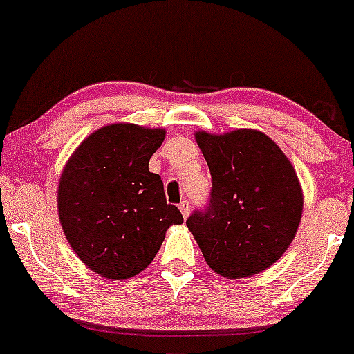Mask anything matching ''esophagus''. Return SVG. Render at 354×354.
I'll use <instances>...</instances> for the list:
<instances>
[{
    "mask_svg": "<svg viewBox=\"0 0 354 354\" xmlns=\"http://www.w3.org/2000/svg\"><path fill=\"white\" fill-rule=\"evenodd\" d=\"M190 209H192L190 202H188V200H181V202H180V210H181V214H183L185 219H187V217L190 216Z\"/></svg>",
    "mask_w": 354,
    "mask_h": 354,
    "instance_id": "1",
    "label": "esophagus"
}]
</instances>
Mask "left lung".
<instances>
[{
  "instance_id": "left-lung-1",
  "label": "left lung",
  "mask_w": 354,
  "mask_h": 354,
  "mask_svg": "<svg viewBox=\"0 0 354 354\" xmlns=\"http://www.w3.org/2000/svg\"><path fill=\"white\" fill-rule=\"evenodd\" d=\"M212 176L210 198L187 219L205 262L227 279L259 274L291 245L303 210L295 167L267 135L197 131Z\"/></svg>"
}]
</instances>
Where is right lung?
Wrapping results in <instances>:
<instances>
[{"label":"right lung","mask_w":354,"mask_h":354,"mask_svg":"<svg viewBox=\"0 0 354 354\" xmlns=\"http://www.w3.org/2000/svg\"><path fill=\"white\" fill-rule=\"evenodd\" d=\"M166 131L116 123L85 138L58 188L63 231L82 262L108 279L137 276L154 260L171 224L183 223L166 202L149 160Z\"/></svg>","instance_id":"add662e5"}]
</instances>
